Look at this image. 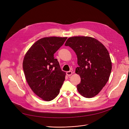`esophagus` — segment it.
<instances>
[{
	"mask_svg": "<svg viewBox=\"0 0 129 129\" xmlns=\"http://www.w3.org/2000/svg\"><path fill=\"white\" fill-rule=\"evenodd\" d=\"M72 75V72L71 71H69L66 72V75L67 76H70Z\"/></svg>",
	"mask_w": 129,
	"mask_h": 129,
	"instance_id": "1",
	"label": "esophagus"
}]
</instances>
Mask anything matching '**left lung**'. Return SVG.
Returning a JSON list of instances; mask_svg holds the SVG:
<instances>
[{"label":"left lung","mask_w":129,"mask_h":129,"mask_svg":"<svg viewBox=\"0 0 129 129\" xmlns=\"http://www.w3.org/2000/svg\"><path fill=\"white\" fill-rule=\"evenodd\" d=\"M65 46L76 52L79 67L76 73L81 81L77 86L79 93L92 98L99 93L109 80L112 62L106 47L97 39L88 36L69 38Z\"/></svg>","instance_id":"obj_1"}]
</instances>
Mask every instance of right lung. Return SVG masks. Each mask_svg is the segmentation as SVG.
I'll return each mask as SVG.
<instances>
[{
  "label": "right lung",
  "mask_w": 129,
  "mask_h": 129,
  "mask_svg": "<svg viewBox=\"0 0 129 129\" xmlns=\"http://www.w3.org/2000/svg\"><path fill=\"white\" fill-rule=\"evenodd\" d=\"M67 38H41L25 54L22 65L26 82L34 92L44 101H50L56 98L65 81L66 72L61 70L53 54Z\"/></svg>",
  "instance_id": "add662e5"
}]
</instances>
